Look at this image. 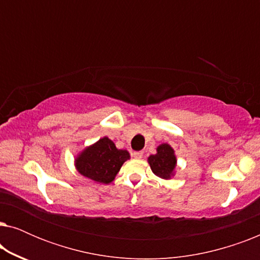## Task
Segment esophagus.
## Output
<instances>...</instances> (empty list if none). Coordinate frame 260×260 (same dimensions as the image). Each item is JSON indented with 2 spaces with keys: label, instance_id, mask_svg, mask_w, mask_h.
<instances>
[{
  "label": "esophagus",
  "instance_id": "esophagus-1",
  "mask_svg": "<svg viewBox=\"0 0 260 260\" xmlns=\"http://www.w3.org/2000/svg\"><path fill=\"white\" fill-rule=\"evenodd\" d=\"M133 156L135 158H142L143 157V151H134Z\"/></svg>",
  "mask_w": 260,
  "mask_h": 260
}]
</instances>
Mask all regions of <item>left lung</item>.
Segmentation results:
<instances>
[{
  "mask_svg": "<svg viewBox=\"0 0 260 260\" xmlns=\"http://www.w3.org/2000/svg\"><path fill=\"white\" fill-rule=\"evenodd\" d=\"M148 161L155 175L161 179H169L173 175L174 168L176 167V157L174 155V150L168 144L159 145L157 154L151 155Z\"/></svg>",
  "mask_w": 260,
  "mask_h": 260,
  "instance_id": "left-lung-1",
  "label": "left lung"
}]
</instances>
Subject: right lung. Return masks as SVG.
<instances>
[{"instance_id":"add662e5","label":"right lung","mask_w":260,"mask_h":260,"mask_svg":"<svg viewBox=\"0 0 260 260\" xmlns=\"http://www.w3.org/2000/svg\"><path fill=\"white\" fill-rule=\"evenodd\" d=\"M129 157V152L117 149L111 140L104 137L85 149L77 158L76 166L81 175L95 182L110 183Z\"/></svg>"}]
</instances>
